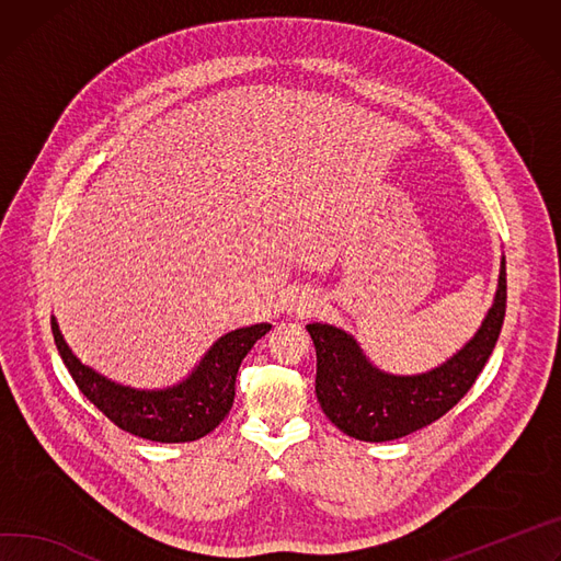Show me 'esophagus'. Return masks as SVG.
I'll list each match as a JSON object with an SVG mask.
<instances>
[{
    "instance_id": "34e87169",
    "label": "esophagus",
    "mask_w": 561,
    "mask_h": 561,
    "mask_svg": "<svg viewBox=\"0 0 561 561\" xmlns=\"http://www.w3.org/2000/svg\"><path fill=\"white\" fill-rule=\"evenodd\" d=\"M316 309V299H311V297H301V299H297V313L301 311V313H311Z\"/></svg>"
}]
</instances>
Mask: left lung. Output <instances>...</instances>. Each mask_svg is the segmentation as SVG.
Here are the masks:
<instances>
[{"label": "left lung", "instance_id": "obj_1", "mask_svg": "<svg viewBox=\"0 0 561 561\" xmlns=\"http://www.w3.org/2000/svg\"><path fill=\"white\" fill-rule=\"evenodd\" d=\"M505 318V257L494 301L474 337L449 360L416 376H393L369 363L353 335L333 324H307L318 355L316 393L322 412L367 443L402 438L445 416L483 371Z\"/></svg>", "mask_w": 561, "mask_h": 561}]
</instances>
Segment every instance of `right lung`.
Instances as JSON below:
<instances>
[{
    "label": "right lung",
    "mask_w": 561,
    "mask_h": 561,
    "mask_svg": "<svg viewBox=\"0 0 561 561\" xmlns=\"http://www.w3.org/2000/svg\"><path fill=\"white\" fill-rule=\"evenodd\" d=\"M56 346L78 389L121 430L157 443H190L210 434L230 412L241 360L271 324H252L221 335L194 371L168 389H134L82 365L50 318Z\"/></svg>",
    "instance_id": "1"
}]
</instances>
